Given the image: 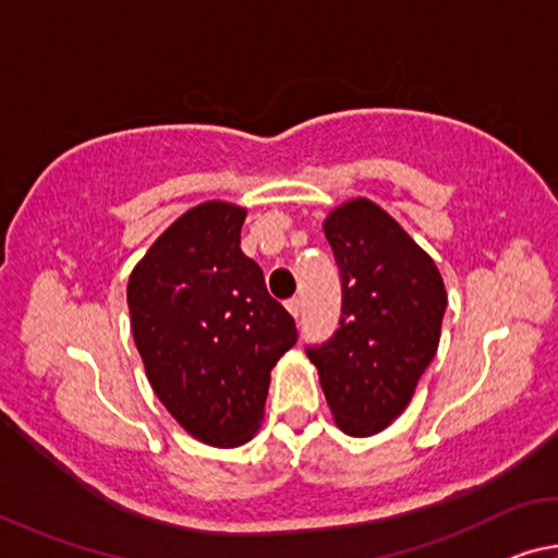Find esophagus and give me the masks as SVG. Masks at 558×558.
Returning a JSON list of instances; mask_svg holds the SVG:
<instances>
[{"label":"esophagus","instance_id":"34e87169","mask_svg":"<svg viewBox=\"0 0 558 558\" xmlns=\"http://www.w3.org/2000/svg\"><path fill=\"white\" fill-rule=\"evenodd\" d=\"M286 307H288V313L293 315V317H300V311H303V303H300V298H290L288 303H286Z\"/></svg>","mask_w":558,"mask_h":558}]
</instances>
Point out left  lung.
Wrapping results in <instances>:
<instances>
[{"mask_svg":"<svg viewBox=\"0 0 558 558\" xmlns=\"http://www.w3.org/2000/svg\"><path fill=\"white\" fill-rule=\"evenodd\" d=\"M342 280L340 327L307 348L335 424L373 437L400 417L435 357L447 290L435 260L367 198L344 201L323 223Z\"/></svg>","mask_w":558,"mask_h":558,"instance_id":"obj_1","label":"left lung"}]
</instances>
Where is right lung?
Returning <instances> with one entry per match:
<instances>
[{"label":"right lung","instance_id":"1","mask_svg":"<svg viewBox=\"0 0 558 558\" xmlns=\"http://www.w3.org/2000/svg\"><path fill=\"white\" fill-rule=\"evenodd\" d=\"M245 208L206 201L156 238L131 270V332L171 417L210 447L260 429L270 369L298 342L295 320L241 251Z\"/></svg>","mask_w":558,"mask_h":558}]
</instances>
